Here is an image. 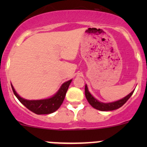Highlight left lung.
Listing matches in <instances>:
<instances>
[{
    "mask_svg": "<svg viewBox=\"0 0 147 147\" xmlns=\"http://www.w3.org/2000/svg\"><path fill=\"white\" fill-rule=\"evenodd\" d=\"M85 90V97L87 98V101L90 103V105L92 107H94V109H98V110L100 111H112L117 109H119V107H121L122 105H124L126 103V102L130 98V97L132 95L133 92H134V91H132L130 94L126 96L125 97H124L123 99L118 100L117 102H111V103H103V102H99L98 100L94 99L91 95V94L89 92L87 85H85V90Z\"/></svg>",
    "mask_w": 147,
    "mask_h": 147,
    "instance_id": "8db88e82",
    "label": "left lung"
}]
</instances>
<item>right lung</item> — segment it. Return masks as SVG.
Returning a JSON list of instances; mask_svg holds the SVG:
<instances>
[{
	"instance_id": "right-lung-1",
	"label": "right lung",
	"mask_w": 147,
	"mask_h": 147,
	"mask_svg": "<svg viewBox=\"0 0 147 147\" xmlns=\"http://www.w3.org/2000/svg\"><path fill=\"white\" fill-rule=\"evenodd\" d=\"M71 82H72V80H69L67 82H65L61 86L58 92L51 98L41 100H25V99L20 97L16 93L12 84L11 87L16 97L29 110L34 112L35 114H37V115H47V114H50L55 112L61 106L63 101H64L65 94H66V92L67 91L68 87H69V85Z\"/></svg>"
}]
</instances>
